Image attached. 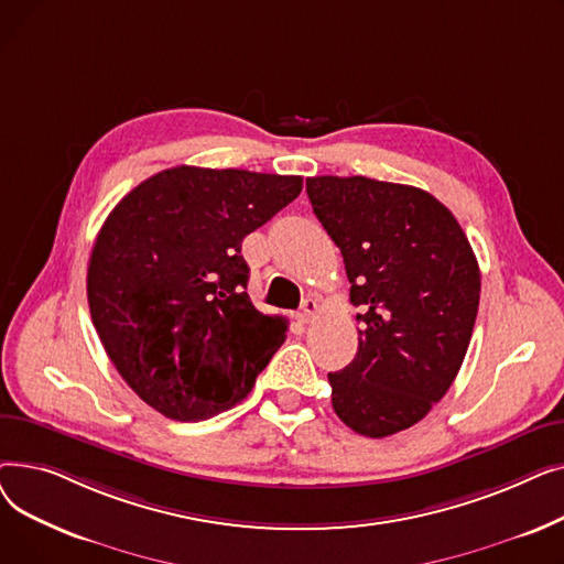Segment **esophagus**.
Returning a JSON list of instances; mask_svg holds the SVG:
<instances>
[{
  "instance_id": "esophagus-1",
  "label": "esophagus",
  "mask_w": 564,
  "mask_h": 564,
  "mask_svg": "<svg viewBox=\"0 0 564 564\" xmlns=\"http://www.w3.org/2000/svg\"><path fill=\"white\" fill-rule=\"evenodd\" d=\"M317 300H313V297H308V300H304V304H302V322L304 324H311L315 317H317Z\"/></svg>"
}]
</instances>
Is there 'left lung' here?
<instances>
[{"mask_svg": "<svg viewBox=\"0 0 564 564\" xmlns=\"http://www.w3.org/2000/svg\"><path fill=\"white\" fill-rule=\"evenodd\" d=\"M313 213L343 253L359 306V351L329 372L332 404L381 438L425 419L462 368L480 304V267L446 205L372 177H306Z\"/></svg>", "mask_w": 564, "mask_h": 564, "instance_id": "8db88e82", "label": "left lung"}]
</instances>
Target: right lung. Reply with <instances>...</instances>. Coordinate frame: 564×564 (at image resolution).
Returning a JSON list of instances; mask_svg holds the SVG:
<instances>
[{"mask_svg": "<svg viewBox=\"0 0 564 564\" xmlns=\"http://www.w3.org/2000/svg\"><path fill=\"white\" fill-rule=\"evenodd\" d=\"M302 175L173 166L121 198L88 260L107 357L162 416L203 421L242 402L288 324L247 294L242 240L300 196Z\"/></svg>", "mask_w": 564, "mask_h": 564, "instance_id": "right-lung-1", "label": "right lung"}]
</instances>
